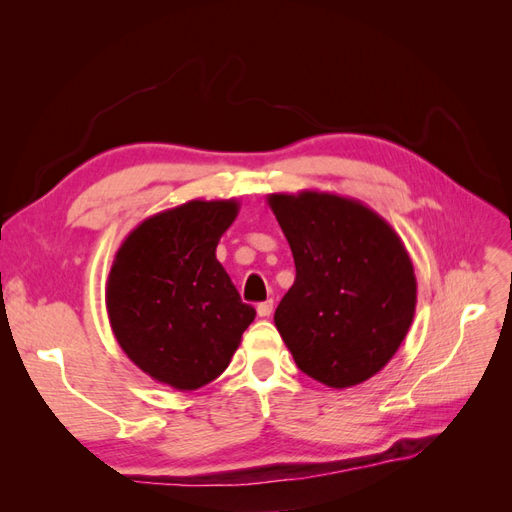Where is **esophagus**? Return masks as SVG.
I'll list each match as a JSON object with an SVG mask.
<instances>
[{
	"mask_svg": "<svg viewBox=\"0 0 512 512\" xmlns=\"http://www.w3.org/2000/svg\"><path fill=\"white\" fill-rule=\"evenodd\" d=\"M256 312L260 318H269L273 314V301H265V303H258Z\"/></svg>",
	"mask_w": 512,
	"mask_h": 512,
	"instance_id": "esophagus-1",
	"label": "esophagus"
}]
</instances>
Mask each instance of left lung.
I'll list each match as a JSON object with an SVG mask.
<instances>
[{
    "mask_svg": "<svg viewBox=\"0 0 512 512\" xmlns=\"http://www.w3.org/2000/svg\"><path fill=\"white\" fill-rule=\"evenodd\" d=\"M294 258L275 327L297 367L331 389L389 363L414 318L416 277L404 241L354 198L318 190L269 194Z\"/></svg>",
    "mask_w": 512,
    "mask_h": 512,
    "instance_id": "1",
    "label": "left lung"
}]
</instances>
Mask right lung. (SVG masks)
Here are the masks:
<instances>
[{"instance_id":"add662e5","label":"right lung","mask_w":512,"mask_h":512,"mask_svg":"<svg viewBox=\"0 0 512 512\" xmlns=\"http://www.w3.org/2000/svg\"><path fill=\"white\" fill-rule=\"evenodd\" d=\"M239 203L188 200L151 215L123 239L106 282L117 344L156 382L196 391L218 378L256 309L215 258Z\"/></svg>"}]
</instances>
